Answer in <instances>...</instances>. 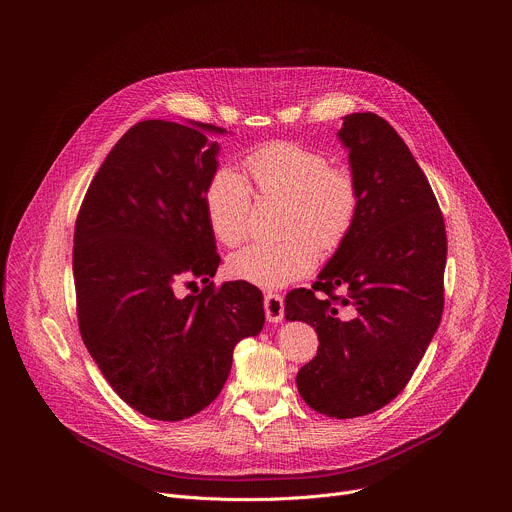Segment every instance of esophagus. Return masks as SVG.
Segmentation results:
<instances>
[{
  "instance_id": "esophagus-1",
  "label": "esophagus",
  "mask_w": 512,
  "mask_h": 512,
  "mask_svg": "<svg viewBox=\"0 0 512 512\" xmlns=\"http://www.w3.org/2000/svg\"><path fill=\"white\" fill-rule=\"evenodd\" d=\"M265 316L271 324H277L283 320V298L279 294L265 296Z\"/></svg>"
}]
</instances>
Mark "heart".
<instances>
[{
    "instance_id": "obj_1",
    "label": "heart",
    "mask_w": 512,
    "mask_h": 512,
    "mask_svg": "<svg viewBox=\"0 0 512 512\" xmlns=\"http://www.w3.org/2000/svg\"><path fill=\"white\" fill-rule=\"evenodd\" d=\"M245 172L263 198L287 200L277 243H253L233 253L227 269L235 279L275 289L306 277L322 253L336 251L348 237L358 212V186L344 168L296 143L261 145L245 158ZM253 192L243 174L218 170L204 192V210L212 235L225 247H237L249 233Z\"/></svg>"
}]
</instances>
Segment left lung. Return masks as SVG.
<instances>
[{
  "instance_id": "obj_1",
  "label": "left lung",
  "mask_w": 512,
  "mask_h": 512,
  "mask_svg": "<svg viewBox=\"0 0 512 512\" xmlns=\"http://www.w3.org/2000/svg\"><path fill=\"white\" fill-rule=\"evenodd\" d=\"M358 186V212L310 289L285 298V318L318 332L300 369L302 399L350 419L391 403L409 383L444 312L448 239L431 186L399 133L375 113H350L338 131ZM344 286L349 296H333ZM340 303L351 316L338 315Z\"/></svg>"
}]
</instances>
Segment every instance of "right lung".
Masks as SVG:
<instances>
[{
	"mask_svg": "<svg viewBox=\"0 0 512 512\" xmlns=\"http://www.w3.org/2000/svg\"><path fill=\"white\" fill-rule=\"evenodd\" d=\"M210 123H135L105 158L83 200L72 249L79 328L113 391L135 411L180 421L225 387L239 340L265 324L247 281L214 289L221 257L204 192L225 135ZM198 276V297L175 296ZM194 283V281H192Z\"/></svg>",
	"mask_w": 512,
	"mask_h": 512,
	"instance_id": "add662e5",
	"label": "right lung"
}]
</instances>
